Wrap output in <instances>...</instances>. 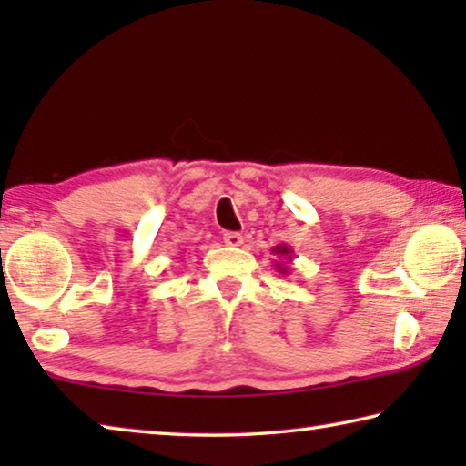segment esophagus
Wrapping results in <instances>:
<instances>
[{
  "label": "esophagus",
  "mask_w": 466,
  "mask_h": 466,
  "mask_svg": "<svg viewBox=\"0 0 466 466\" xmlns=\"http://www.w3.org/2000/svg\"><path fill=\"white\" fill-rule=\"evenodd\" d=\"M224 242L228 244V247H240V244L244 242V238H242L240 232H226L224 234Z\"/></svg>",
  "instance_id": "obj_1"
}]
</instances>
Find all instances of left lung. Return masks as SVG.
Returning a JSON list of instances; mask_svg holds the SVG:
<instances>
[{
  "label": "left lung",
  "mask_w": 466,
  "mask_h": 466,
  "mask_svg": "<svg viewBox=\"0 0 466 466\" xmlns=\"http://www.w3.org/2000/svg\"><path fill=\"white\" fill-rule=\"evenodd\" d=\"M271 252L278 257V261H273V267L278 269V273L289 275V263L294 261V248L288 247V244H278V247L271 248Z\"/></svg>",
  "instance_id": "left-lung-1"
}]
</instances>
